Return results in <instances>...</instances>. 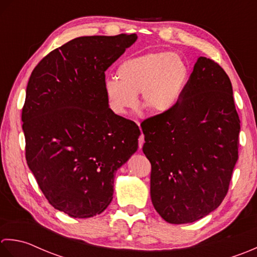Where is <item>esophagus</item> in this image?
Masks as SVG:
<instances>
[{
    "instance_id": "34e87169",
    "label": "esophagus",
    "mask_w": 257,
    "mask_h": 257,
    "mask_svg": "<svg viewBox=\"0 0 257 257\" xmlns=\"http://www.w3.org/2000/svg\"><path fill=\"white\" fill-rule=\"evenodd\" d=\"M138 125H140V123H139V122H138ZM143 144H144V135H143V134H141V135H140V138H139V149H140V150L142 149Z\"/></svg>"
}]
</instances>
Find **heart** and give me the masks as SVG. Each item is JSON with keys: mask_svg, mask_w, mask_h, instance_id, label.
Segmentation results:
<instances>
[{"mask_svg": "<svg viewBox=\"0 0 257 257\" xmlns=\"http://www.w3.org/2000/svg\"><path fill=\"white\" fill-rule=\"evenodd\" d=\"M117 80L105 82L109 106L116 114H125L138 106L141 93L142 105L149 112L164 114L180 102L188 76L185 60L166 51L150 52L119 64Z\"/></svg>", "mask_w": 257, "mask_h": 257, "instance_id": "1", "label": "heart"}]
</instances>
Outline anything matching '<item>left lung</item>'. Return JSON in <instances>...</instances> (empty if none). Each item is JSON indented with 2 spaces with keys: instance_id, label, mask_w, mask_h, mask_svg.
<instances>
[{
  "instance_id": "1",
  "label": "left lung",
  "mask_w": 257,
  "mask_h": 257,
  "mask_svg": "<svg viewBox=\"0 0 257 257\" xmlns=\"http://www.w3.org/2000/svg\"><path fill=\"white\" fill-rule=\"evenodd\" d=\"M239 124L229 77L198 57L177 105L141 123L151 198L162 218L193 223L221 205L238 160Z\"/></svg>"
}]
</instances>
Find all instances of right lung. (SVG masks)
<instances>
[{
    "label": "right lung",
    "instance_id": "add662e5",
    "mask_svg": "<svg viewBox=\"0 0 257 257\" xmlns=\"http://www.w3.org/2000/svg\"><path fill=\"white\" fill-rule=\"evenodd\" d=\"M136 34L81 36L35 66L22 108L25 158L52 206L75 218L101 214L114 175L138 150L140 128L115 114L105 71Z\"/></svg>",
    "mask_w": 257,
    "mask_h": 257
}]
</instances>
